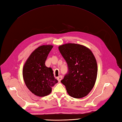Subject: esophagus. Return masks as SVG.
Listing matches in <instances>:
<instances>
[{
  "label": "esophagus",
  "mask_w": 122,
  "mask_h": 122,
  "mask_svg": "<svg viewBox=\"0 0 122 122\" xmlns=\"http://www.w3.org/2000/svg\"><path fill=\"white\" fill-rule=\"evenodd\" d=\"M62 76H60L58 77H57V79L58 80L59 82H60L61 80H62Z\"/></svg>",
  "instance_id": "34e87169"
}]
</instances>
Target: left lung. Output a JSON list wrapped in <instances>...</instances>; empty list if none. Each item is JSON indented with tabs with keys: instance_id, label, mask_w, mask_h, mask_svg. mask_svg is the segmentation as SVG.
I'll return each instance as SVG.
<instances>
[{
	"instance_id": "8db88e82",
	"label": "left lung",
	"mask_w": 122,
	"mask_h": 122,
	"mask_svg": "<svg viewBox=\"0 0 122 122\" xmlns=\"http://www.w3.org/2000/svg\"><path fill=\"white\" fill-rule=\"evenodd\" d=\"M59 50L68 68L61 82L71 97H85L93 89L97 77V63L93 53L85 46L75 43L60 46Z\"/></svg>"
}]
</instances>
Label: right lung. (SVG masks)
<instances>
[{"mask_svg": "<svg viewBox=\"0 0 122 122\" xmlns=\"http://www.w3.org/2000/svg\"><path fill=\"white\" fill-rule=\"evenodd\" d=\"M52 48L51 45L39 46L31 54L23 69V77L27 87L39 97L49 95L51 92L52 87L58 82L54 77L52 69L45 65Z\"/></svg>", "mask_w": 122, "mask_h": 122, "instance_id": "right-lung-1", "label": "right lung"}]
</instances>
